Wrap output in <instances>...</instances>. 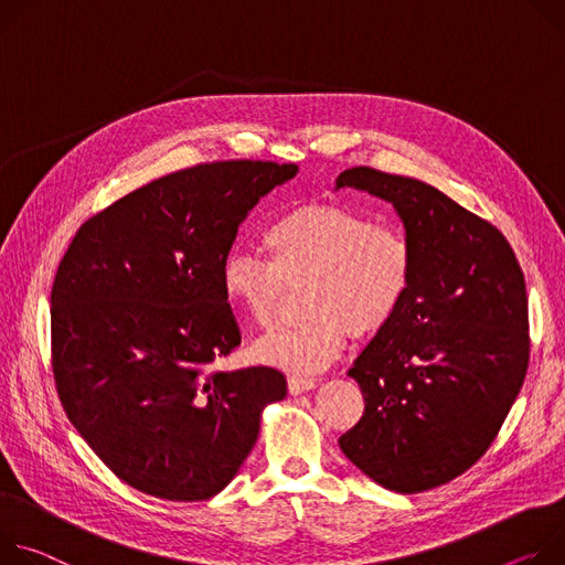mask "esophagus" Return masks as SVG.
<instances>
[{"instance_id":"esophagus-1","label":"esophagus","mask_w":565,"mask_h":565,"mask_svg":"<svg viewBox=\"0 0 565 565\" xmlns=\"http://www.w3.org/2000/svg\"><path fill=\"white\" fill-rule=\"evenodd\" d=\"M287 386H289V393H291V395H300V393H305V391H309V388H315L317 382L309 380V377H300V374H289Z\"/></svg>"}]
</instances>
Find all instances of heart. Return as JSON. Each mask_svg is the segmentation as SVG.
<instances>
[{
    "mask_svg": "<svg viewBox=\"0 0 565 565\" xmlns=\"http://www.w3.org/2000/svg\"><path fill=\"white\" fill-rule=\"evenodd\" d=\"M267 258L233 248L222 263L224 298L271 326L287 287H305L309 317L256 343V356L294 374L328 367L356 337L382 332L402 309L415 246L399 224L374 222L343 204H307L274 217L263 231Z\"/></svg>",
    "mask_w": 565,
    "mask_h": 565,
    "instance_id": "obj_1",
    "label": "heart"
}]
</instances>
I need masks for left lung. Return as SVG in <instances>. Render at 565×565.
<instances>
[{"label": "left lung", "mask_w": 565, "mask_h": 565, "mask_svg": "<svg viewBox=\"0 0 565 565\" xmlns=\"http://www.w3.org/2000/svg\"><path fill=\"white\" fill-rule=\"evenodd\" d=\"M391 202L415 246L397 317L348 370L363 393L341 451L386 489L417 493L473 467L525 382V276L508 237L437 188L367 166L337 188Z\"/></svg>", "instance_id": "1"}]
</instances>
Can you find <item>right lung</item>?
Segmentation results:
<instances>
[{
  "label": "right lung",
  "instance_id": "1",
  "mask_svg": "<svg viewBox=\"0 0 565 565\" xmlns=\"http://www.w3.org/2000/svg\"><path fill=\"white\" fill-rule=\"evenodd\" d=\"M294 163L233 159L154 179L92 215L51 287V367L70 422L130 487L193 503L254 449L285 374L213 363L239 345L222 291L237 226Z\"/></svg>",
  "mask_w": 565,
  "mask_h": 565
}]
</instances>
